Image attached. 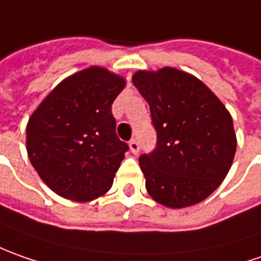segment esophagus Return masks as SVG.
I'll return each instance as SVG.
<instances>
[{
  "instance_id": "34e87169",
  "label": "esophagus",
  "mask_w": 261,
  "mask_h": 261,
  "mask_svg": "<svg viewBox=\"0 0 261 261\" xmlns=\"http://www.w3.org/2000/svg\"><path fill=\"white\" fill-rule=\"evenodd\" d=\"M128 146H130V150L131 151H133V153H134V154H137V153H139V148H140V146H139V141H137V140H131L130 143H128Z\"/></svg>"
}]
</instances>
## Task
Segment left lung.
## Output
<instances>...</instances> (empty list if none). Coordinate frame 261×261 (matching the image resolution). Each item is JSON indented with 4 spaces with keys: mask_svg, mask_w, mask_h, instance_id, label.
<instances>
[{
    "mask_svg": "<svg viewBox=\"0 0 261 261\" xmlns=\"http://www.w3.org/2000/svg\"><path fill=\"white\" fill-rule=\"evenodd\" d=\"M133 84L150 105L158 131L156 150L139 160L148 195L173 210L202 202L236 156L231 114L201 79L180 69L137 70Z\"/></svg>",
    "mask_w": 261,
    "mask_h": 261,
    "instance_id": "1",
    "label": "left lung"
}]
</instances>
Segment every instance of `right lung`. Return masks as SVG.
Wrapping results in <instances>:
<instances>
[{"mask_svg": "<svg viewBox=\"0 0 261 261\" xmlns=\"http://www.w3.org/2000/svg\"><path fill=\"white\" fill-rule=\"evenodd\" d=\"M125 79L101 66L65 77L29 118L25 148L59 196L89 202L111 189L128 146L115 134L111 105Z\"/></svg>", "mask_w": 261, "mask_h": 261, "instance_id": "1", "label": "right lung"}]
</instances>
